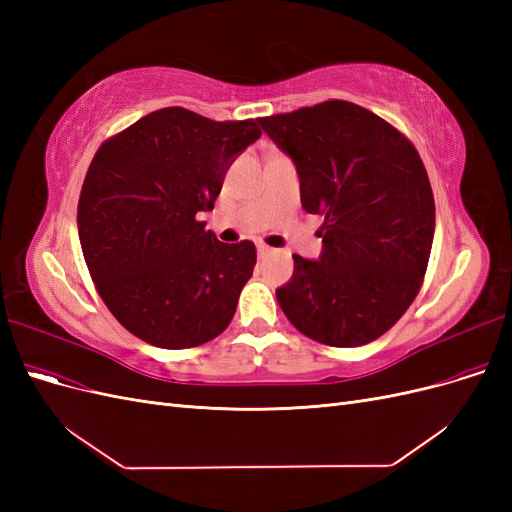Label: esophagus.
<instances>
[{
	"mask_svg": "<svg viewBox=\"0 0 512 512\" xmlns=\"http://www.w3.org/2000/svg\"><path fill=\"white\" fill-rule=\"evenodd\" d=\"M256 252H258V258H267L273 250H271V247H267V245H258Z\"/></svg>",
	"mask_w": 512,
	"mask_h": 512,
	"instance_id": "esophagus-1",
	"label": "esophagus"
}]
</instances>
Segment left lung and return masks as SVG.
Returning a JSON list of instances; mask_svg holds the SVG:
<instances>
[{
  "mask_svg": "<svg viewBox=\"0 0 512 512\" xmlns=\"http://www.w3.org/2000/svg\"><path fill=\"white\" fill-rule=\"evenodd\" d=\"M292 160L301 205L318 213V260L294 254L277 303L303 335L354 348L404 316L421 288L436 205L416 149L367 108L329 100L258 119Z\"/></svg>",
  "mask_w": 512,
  "mask_h": 512,
  "instance_id": "obj_1",
  "label": "left lung"
}]
</instances>
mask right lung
Returning <instances> with one entry per match:
<instances>
[{
    "instance_id": "right-lung-1",
    "label": "right lung",
    "mask_w": 512,
    "mask_h": 512,
    "mask_svg": "<svg viewBox=\"0 0 512 512\" xmlns=\"http://www.w3.org/2000/svg\"><path fill=\"white\" fill-rule=\"evenodd\" d=\"M254 119L211 121L160 108L106 141L79 200L87 269L111 314L158 348L218 337L252 277V241L222 243L196 215L211 211L230 164L260 138Z\"/></svg>"
}]
</instances>
